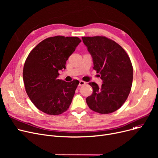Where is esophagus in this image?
Instances as JSON below:
<instances>
[{
  "label": "esophagus",
  "mask_w": 158,
  "mask_h": 158,
  "mask_svg": "<svg viewBox=\"0 0 158 158\" xmlns=\"http://www.w3.org/2000/svg\"><path fill=\"white\" fill-rule=\"evenodd\" d=\"M86 83V82H85V81H79V86H83V85H85Z\"/></svg>",
  "instance_id": "1"
}]
</instances>
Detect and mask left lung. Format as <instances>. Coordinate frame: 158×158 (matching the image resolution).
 <instances>
[{"label":"left lung","mask_w":158,"mask_h":158,"mask_svg":"<svg viewBox=\"0 0 158 158\" xmlns=\"http://www.w3.org/2000/svg\"><path fill=\"white\" fill-rule=\"evenodd\" d=\"M92 57L94 69L101 75L102 85L89 82L93 94L86 99L89 108L101 114L118 110L125 102L131 89L133 69L124 49L104 36L82 37Z\"/></svg>","instance_id":"1"}]
</instances>
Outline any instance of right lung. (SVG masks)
<instances>
[{
    "label": "right lung",
    "mask_w": 158,
    "mask_h": 158,
    "mask_svg": "<svg viewBox=\"0 0 158 158\" xmlns=\"http://www.w3.org/2000/svg\"><path fill=\"white\" fill-rule=\"evenodd\" d=\"M81 40L77 37L56 36L41 41L25 62L23 79L27 95L38 110L57 115L69 109L79 82L58 79V71Z\"/></svg>",
    "instance_id": "add662e5"
}]
</instances>
